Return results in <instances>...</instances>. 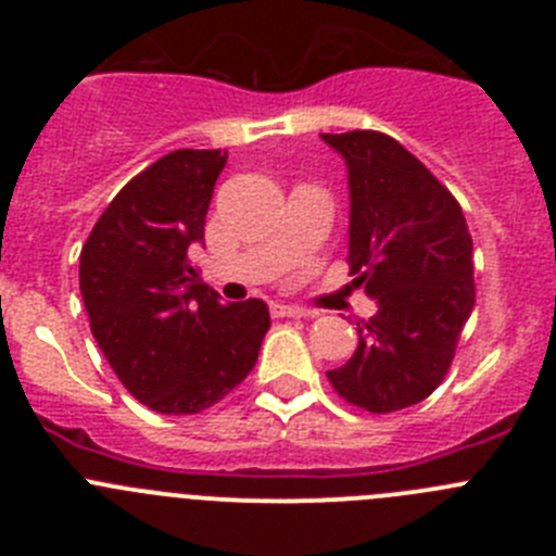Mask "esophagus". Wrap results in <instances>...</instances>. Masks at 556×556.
<instances>
[{
    "instance_id": "obj_1",
    "label": "esophagus",
    "mask_w": 556,
    "mask_h": 556,
    "mask_svg": "<svg viewBox=\"0 0 556 556\" xmlns=\"http://www.w3.org/2000/svg\"><path fill=\"white\" fill-rule=\"evenodd\" d=\"M269 314H273L275 320H283V317H298V320H301V317H308V314L303 312V308L283 306V303H273V306H269Z\"/></svg>"
}]
</instances>
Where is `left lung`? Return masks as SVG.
<instances>
[{
    "label": "left lung",
    "mask_w": 556,
    "mask_h": 556,
    "mask_svg": "<svg viewBox=\"0 0 556 556\" xmlns=\"http://www.w3.org/2000/svg\"><path fill=\"white\" fill-rule=\"evenodd\" d=\"M351 184L348 264L378 314L358 348L328 370L351 406L387 415L443 384L476 303L473 239L456 198L420 161L378 130L323 132Z\"/></svg>",
    "instance_id": "1"
}]
</instances>
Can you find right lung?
Listing matches in <instances>:
<instances>
[{
  "label": "right lung",
  "instance_id": "1",
  "mask_svg": "<svg viewBox=\"0 0 556 556\" xmlns=\"http://www.w3.org/2000/svg\"><path fill=\"white\" fill-rule=\"evenodd\" d=\"M228 152L175 150L111 200L80 250V294L125 390L161 415H198L239 387L269 331L264 301L219 303L189 248Z\"/></svg>",
  "mask_w": 556,
  "mask_h": 556
}]
</instances>
